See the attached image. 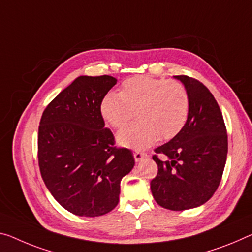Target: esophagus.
Returning a JSON list of instances; mask_svg holds the SVG:
<instances>
[{
	"label": "esophagus",
	"mask_w": 252,
	"mask_h": 252,
	"mask_svg": "<svg viewBox=\"0 0 252 252\" xmlns=\"http://www.w3.org/2000/svg\"><path fill=\"white\" fill-rule=\"evenodd\" d=\"M145 157H146V154L141 152V151H135V152H134V158H135V161H136V162L141 161L142 158H144Z\"/></svg>",
	"instance_id": "obj_1"
}]
</instances>
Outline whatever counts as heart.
I'll return each mask as SVG.
<instances>
[{
    "mask_svg": "<svg viewBox=\"0 0 252 252\" xmlns=\"http://www.w3.org/2000/svg\"><path fill=\"white\" fill-rule=\"evenodd\" d=\"M135 115L131 123L117 135L122 146L144 150L157 141L173 138L186 125L189 115V96L177 81L152 76H134L125 80L121 92H108L100 103V114L114 128H122Z\"/></svg>",
    "mask_w": 252,
    "mask_h": 252,
    "instance_id": "b5f03b06",
    "label": "heart"
}]
</instances>
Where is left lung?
Masks as SVG:
<instances>
[{"mask_svg": "<svg viewBox=\"0 0 252 252\" xmlns=\"http://www.w3.org/2000/svg\"><path fill=\"white\" fill-rule=\"evenodd\" d=\"M189 96L187 123L179 134L156 150L158 175L151 191L160 206L185 211L207 202L222 179L227 156V134L218 102L198 80L176 75ZM161 154L167 158L160 160Z\"/></svg>", "mask_w": 252, "mask_h": 252, "instance_id": "1", "label": "left lung"}]
</instances>
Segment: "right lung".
I'll use <instances>...</instances> for the list:
<instances>
[{"instance_id":"1","label":"right lung","mask_w":252,"mask_h":252,"mask_svg":"<svg viewBox=\"0 0 252 252\" xmlns=\"http://www.w3.org/2000/svg\"><path fill=\"white\" fill-rule=\"evenodd\" d=\"M117 83L110 75L79 76L53 99L38 129V163L54 198L77 216L104 215L117 206L121 181L135 164L116 148L100 103Z\"/></svg>"}]
</instances>
